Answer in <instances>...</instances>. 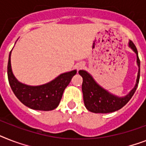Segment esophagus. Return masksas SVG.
Wrapping results in <instances>:
<instances>
[{
    "label": "esophagus",
    "instance_id": "obj_1",
    "mask_svg": "<svg viewBox=\"0 0 146 146\" xmlns=\"http://www.w3.org/2000/svg\"><path fill=\"white\" fill-rule=\"evenodd\" d=\"M84 66H85V64H84L83 63H79V64H78V66H77V69L78 70L82 69V68L84 67Z\"/></svg>",
    "mask_w": 146,
    "mask_h": 146
}]
</instances>
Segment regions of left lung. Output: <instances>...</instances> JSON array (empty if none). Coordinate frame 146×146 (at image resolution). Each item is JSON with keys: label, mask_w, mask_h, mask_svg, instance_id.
<instances>
[{"label": "left lung", "mask_w": 146, "mask_h": 146, "mask_svg": "<svg viewBox=\"0 0 146 146\" xmlns=\"http://www.w3.org/2000/svg\"><path fill=\"white\" fill-rule=\"evenodd\" d=\"M129 47L137 54V64L138 66L136 84L133 89L124 97H119L113 94L100 86L94 80L88 72L84 70L79 71V75L83 79L82 90L83 93L84 104L88 111L94 113H110L115 112L125 106L131 100L138 86L140 74V61L138 56V52L133 42L129 41Z\"/></svg>", "instance_id": "8db88e82"}]
</instances>
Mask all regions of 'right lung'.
Instances as JSON below:
<instances>
[{
    "mask_svg": "<svg viewBox=\"0 0 146 146\" xmlns=\"http://www.w3.org/2000/svg\"><path fill=\"white\" fill-rule=\"evenodd\" d=\"M13 50V49H12ZM11 52L7 65L8 80L14 94L25 106L35 110L50 111L60 104L64 91L76 74V70L61 73L53 80L40 85L22 83L14 76L11 67Z\"/></svg>",
    "mask_w": 146,
    "mask_h": 146,
    "instance_id": "right-lung-1",
    "label": "right lung"
}]
</instances>
